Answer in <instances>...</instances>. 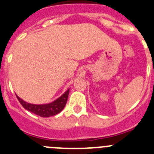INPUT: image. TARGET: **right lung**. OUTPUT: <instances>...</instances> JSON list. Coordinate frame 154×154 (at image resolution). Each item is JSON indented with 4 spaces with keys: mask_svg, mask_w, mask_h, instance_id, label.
<instances>
[{
    "mask_svg": "<svg viewBox=\"0 0 154 154\" xmlns=\"http://www.w3.org/2000/svg\"><path fill=\"white\" fill-rule=\"evenodd\" d=\"M68 94H69V89L67 90L62 96L57 98L56 101L47 104H29V103L25 102V101L21 99L17 95H16V98H18V100H19L20 104L22 105V107L26 109V110L38 115L40 117H49L60 113L63 110V108L65 107V104L67 103Z\"/></svg>",
    "mask_w": 154,
    "mask_h": 154,
    "instance_id": "right-lung-1",
    "label": "right lung"
}]
</instances>
